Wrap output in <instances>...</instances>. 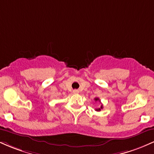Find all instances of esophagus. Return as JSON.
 I'll use <instances>...</instances> for the list:
<instances>
[{
    "instance_id": "34e87169",
    "label": "esophagus",
    "mask_w": 154,
    "mask_h": 154,
    "mask_svg": "<svg viewBox=\"0 0 154 154\" xmlns=\"http://www.w3.org/2000/svg\"><path fill=\"white\" fill-rule=\"evenodd\" d=\"M78 93H79L78 90H74L73 91V93H75V94H77Z\"/></svg>"
}]
</instances>
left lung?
Instances as JSON below:
<instances>
[{
	"mask_svg": "<svg viewBox=\"0 0 154 154\" xmlns=\"http://www.w3.org/2000/svg\"><path fill=\"white\" fill-rule=\"evenodd\" d=\"M95 101H99V102H100V99H99V98H95ZM102 109H103V105L100 106V108H98V109H95V110H96L97 111H100V110H101Z\"/></svg>",
	"mask_w": 154,
	"mask_h": 154,
	"instance_id": "1",
	"label": "left lung"
}]
</instances>
